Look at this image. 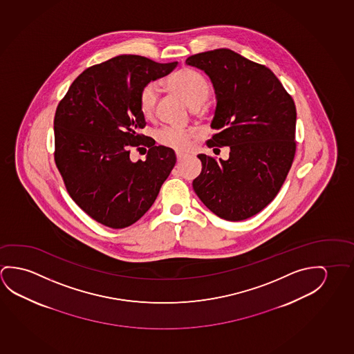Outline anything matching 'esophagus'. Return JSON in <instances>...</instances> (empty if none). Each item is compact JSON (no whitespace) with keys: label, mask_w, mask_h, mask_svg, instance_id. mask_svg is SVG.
I'll return each instance as SVG.
<instances>
[{"label":"esophagus","mask_w":354,"mask_h":354,"mask_svg":"<svg viewBox=\"0 0 354 354\" xmlns=\"http://www.w3.org/2000/svg\"><path fill=\"white\" fill-rule=\"evenodd\" d=\"M176 156H177V161L180 162V161H182V160H185V158L187 156V155H185V153H182V152H177V153H176Z\"/></svg>","instance_id":"obj_1"}]
</instances>
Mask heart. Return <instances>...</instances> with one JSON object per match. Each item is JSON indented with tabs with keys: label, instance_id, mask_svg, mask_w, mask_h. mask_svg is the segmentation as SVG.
<instances>
[{
	"label": "heart",
	"instance_id": "obj_1",
	"mask_svg": "<svg viewBox=\"0 0 354 354\" xmlns=\"http://www.w3.org/2000/svg\"><path fill=\"white\" fill-rule=\"evenodd\" d=\"M166 86L174 93L180 95L189 107L196 109L201 107L208 98V81L202 73H196L192 68H180L172 73L166 79ZM158 84L150 82L145 84L139 95V108L145 118H151L158 101ZM191 131L174 128V127H163L156 130L155 139L160 145L166 146L177 151H183L189 145Z\"/></svg>",
	"mask_w": 354,
	"mask_h": 354
}]
</instances>
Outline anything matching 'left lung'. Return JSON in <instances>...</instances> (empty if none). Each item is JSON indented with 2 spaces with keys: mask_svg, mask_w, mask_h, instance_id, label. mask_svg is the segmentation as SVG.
<instances>
[{
  "mask_svg": "<svg viewBox=\"0 0 354 354\" xmlns=\"http://www.w3.org/2000/svg\"><path fill=\"white\" fill-rule=\"evenodd\" d=\"M185 64L207 73L216 107L209 147L229 146L227 160L204 153L193 189L221 219L241 221L270 204L292 167L297 109L270 68L230 49L199 53Z\"/></svg>",
  "mask_w": 354,
  "mask_h": 354,
  "instance_id": "obj_1",
  "label": "left lung"
}]
</instances>
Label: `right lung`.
Returning a JSON list of instances; mask_svg holds the SVG:
<instances>
[{"mask_svg":"<svg viewBox=\"0 0 354 354\" xmlns=\"http://www.w3.org/2000/svg\"><path fill=\"white\" fill-rule=\"evenodd\" d=\"M177 62L160 64L119 55L84 70L55 113V162L68 194L92 219L112 229L136 223L151 208L176 165V153L139 135L145 118L139 95L169 75ZM147 145L146 161L129 150Z\"/></svg>","mask_w":354,"mask_h":354,"instance_id":"1","label":"right lung"}]
</instances>
